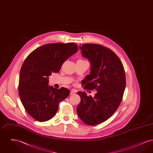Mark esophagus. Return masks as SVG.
Returning <instances> with one entry per match:
<instances>
[{"mask_svg": "<svg viewBox=\"0 0 153 153\" xmlns=\"http://www.w3.org/2000/svg\"><path fill=\"white\" fill-rule=\"evenodd\" d=\"M76 92H77V91H76V90H75V89H72V90H71V91L70 95H73V94H75Z\"/></svg>", "mask_w": 153, "mask_h": 153, "instance_id": "obj_1", "label": "esophagus"}]
</instances>
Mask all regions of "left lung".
Listing matches in <instances>:
<instances>
[{
  "mask_svg": "<svg viewBox=\"0 0 153 153\" xmlns=\"http://www.w3.org/2000/svg\"><path fill=\"white\" fill-rule=\"evenodd\" d=\"M80 48L91 63L90 74L82 81V85L97 92L92 97L78 92L81 101L77 112L84 123L95 126L107 120L119 107L126 84L125 71L120 59L109 48L94 44H83Z\"/></svg>",
  "mask_w": 153,
  "mask_h": 153,
  "instance_id": "obj_1",
  "label": "left lung"
}]
</instances>
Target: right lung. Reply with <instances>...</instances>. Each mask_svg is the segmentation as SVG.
Instances as JSON below:
<instances>
[{
  "mask_svg": "<svg viewBox=\"0 0 153 153\" xmlns=\"http://www.w3.org/2000/svg\"><path fill=\"white\" fill-rule=\"evenodd\" d=\"M78 51L75 43L44 45L32 51L22 66L18 93L26 112L38 122L54 117L59 102L65 99L70 91L64 87L48 86L49 76L58 73L66 59Z\"/></svg>",
  "mask_w": 153,
  "mask_h": 153,
  "instance_id": "right-lung-1",
  "label": "right lung"
}]
</instances>
